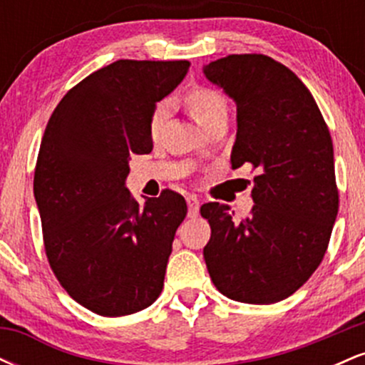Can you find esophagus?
Listing matches in <instances>:
<instances>
[{
  "mask_svg": "<svg viewBox=\"0 0 365 365\" xmlns=\"http://www.w3.org/2000/svg\"><path fill=\"white\" fill-rule=\"evenodd\" d=\"M187 206H188V216L195 217L197 215H199L200 202H199V199H197L195 195H188L187 197Z\"/></svg>",
  "mask_w": 365,
  "mask_h": 365,
  "instance_id": "1",
  "label": "esophagus"
}]
</instances>
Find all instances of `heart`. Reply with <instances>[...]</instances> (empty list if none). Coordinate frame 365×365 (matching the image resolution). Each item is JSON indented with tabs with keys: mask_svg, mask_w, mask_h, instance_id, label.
I'll return each instance as SVG.
<instances>
[{
	"mask_svg": "<svg viewBox=\"0 0 365 365\" xmlns=\"http://www.w3.org/2000/svg\"><path fill=\"white\" fill-rule=\"evenodd\" d=\"M183 104L200 127H206L209 121L228 113V103H226L225 96L216 89L204 86H194L192 89H188L183 96ZM166 110H168L166 103H158L154 106L149 120L150 133H156L161 128L163 121L166 118Z\"/></svg>",
	"mask_w": 365,
	"mask_h": 365,
	"instance_id": "heart-1",
	"label": "heart"
}]
</instances>
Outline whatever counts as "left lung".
<instances>
[{"label": "left lung", "mask_w": 365, "mask_h": 365, "mask_svg": "<svg viewBox=\"0 0 365 365\" xmlns=\"http://www.w3.org/2000/svg\"><path fill=\"white\" fill-rule=\"evenodd\" d=\"M207 81L237 104L232 168L249 163L250 216L209 202L204 247L209 276L228 299L274 304L299 290L317 269L338 215L333 142L304 82L264 54H230L204 66Z\"/></svg>", "instance_id": "8db88e82"}]
</instances>
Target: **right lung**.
<instances>
[{
    "mask_svg": "<svg viewBox=\"0 0 365 365\" xmlns=\"http://www.w3.org/2000/svg\"><path fill=\"white\" fill-rule=\"evenodd\" d=\"M190 63L118 60L72 87L44 130L34 197L44 249L66 293L106 317L158 299L187 202L165 190L139 206L125 187L130 154L153 150L149 120Z\"/></svg>",
    "mask_w": 365,
    "mask_h": 365,
    "instance_id": "right-lung-1",
    "label": "right lung"
}]
</instances>
